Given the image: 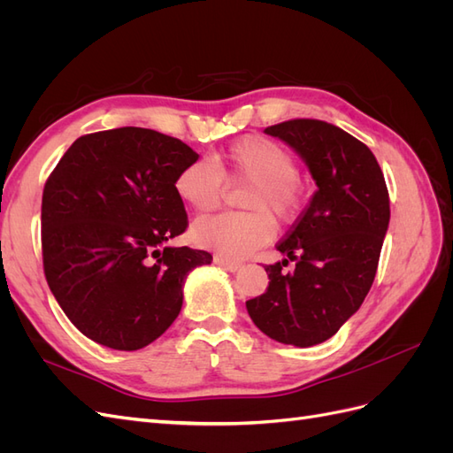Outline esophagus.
<instances>
[{"mask_svg":"<svg viewBox=\"0 0 453 453\" xmlns=\"http://www.w3.org/2000/svg\"><path fill=\"white\" fill-rule=\"evenodd\" d=\"M213 263H215L217 266H221V268L228 270V272H236V270L242 268V263H234V260H228V258L221 257V255H215V257H213Z\"/></svg>","mask_w":453,"mask_h":453,"instance_id":"1","label":"esophagus"}]
</instances>
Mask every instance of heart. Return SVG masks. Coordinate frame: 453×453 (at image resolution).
<instances>
[{"mask_svg":"<svg viewBox=\"0 0 453 453\" xmlns=\"http://www.w3.org/2000/svg\"><path fill=\"white\" fill-rule=\"evenodd\" d=\"M225 180L248 185L242 196L245 213L203 217L190 228V238L225 258H243L265 248L276 234V222L296 221L306 203L298 177V160L289 149L263 135H245L215 162L195 160L175 175V195L196 213L215 210L225 195Z\"/></svg>","mask_w":453,"mask_h":453,"instance_id":"1","label":"heart"}]
</instances>
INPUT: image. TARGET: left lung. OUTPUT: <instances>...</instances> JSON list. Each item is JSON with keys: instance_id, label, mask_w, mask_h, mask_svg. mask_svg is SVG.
Segmentation results:
<instances>
[{"instance_id": "1", "label": "left lung", "mask_w": 453, "mask_h": 453, "mask_svg": "<svg viewBox=\"0 0 453 453\" xmlns=\"http://www.w3.org/2000/svg\"><path fill=\"white\" fill-rule=\"evenodd\" d=\"M303 157L318 190L266 265L268 289L245 303L253 323L281 344L308 348L338 333L372 287L389 225V193L376 157L351 134L318 119L265 128ZM289 259L296 268L285 273Z\"/></svg>"}]
</instances>
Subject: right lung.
Returning <instances> with one entry per match:
<instances>
[{
  "mask_svg": "<svg viewBox=\"0 0 453 453\" xmlns=\"http://www.w3.org/2000/svg\"><path fill=\"white\" fill-rule=\"evenodd\" d=\"M198 155L181 140L125 127L81 135L49 175L41 202L43 270L81 333L135 351L175 321L202 250L164 248L188 226L175 175Z\"/></svg>",
  "mask_w": 453,
  "mask_h": 453,
  "instance_id": "add662e5",
  "label": "right lung"
}]
</instances>
